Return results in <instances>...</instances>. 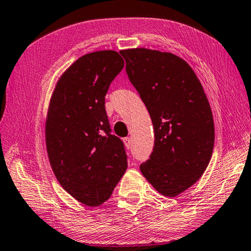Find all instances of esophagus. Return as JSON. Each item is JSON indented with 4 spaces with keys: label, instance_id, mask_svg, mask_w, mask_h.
Instances as JSON below:
<instances>
[{
    "label": "esophagus",
    "instance_id": "1",
    "mask_svg": "<svg viewBox=\"0 0 251 251\" xmlns=\"http://www.w3.org/2000/svg\"><path fill=\"white\" fill-rule=\"evenodd\" d=\"M123 141H124L125 147L127 148V150H129L130 146H131V141H130V138H129V137H125L124 139H123Z\"/></svg>",
    "mask_w": 251,
    "mask_h": 251
}]
</instances>
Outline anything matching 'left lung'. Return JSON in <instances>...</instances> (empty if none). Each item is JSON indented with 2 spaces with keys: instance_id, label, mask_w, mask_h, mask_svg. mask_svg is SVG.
<instances>
[{
  "instance_id": "obj_1",
  "label": "left lung",
  "mask_w": 251,
  "mask_h": 251,
  "mask_svg": "<svg viewBox=\"0 0 251 251\" xmlns=\"http://www.w3.org/2000/svg\"><path fill=\"white\" fill-rule=\"evenodd\" d=\"M120 53L155 130L154 150L139 168L157 192L175 197L201 177L211 158L209 101L192 67L177 55L143 48Z\"/></svg>"
}]
</instances>
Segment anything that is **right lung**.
Here are the masks:
<instances>
[{
    "label": "right lung",
    "mask_w": 251,
    "mask_h": 251,
    "mask_svg": "<svg viewBox=\"0 0 251 251\" xmlns=\"http://www.w3.org/2000/svg\"><path fill=\"white\" fill-rule=\"evenodd\" d=\"M124 67L115 50H97L75 61L59 77L45 122L50 164L76 201L99 206L127 169L124 143L112 135L105 95Z\"/></svg>",
    "instance_id": "1"
}]
</instances>
